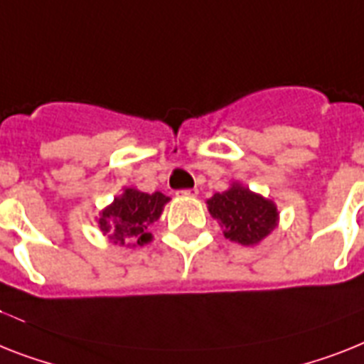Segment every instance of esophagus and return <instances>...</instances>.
<instances>
[{
    "instance_id": "34e87169",
    "label": "esophagus",
    "mask_w": 364,
    "mask_h": 364,
    "mask_svg": "<svg viewBox=\"0 0 364 364\" xmlns=\"http://www.w3.org/2000/svg\"><path fill=\"white\" fill-rule=\"evenodd\" d=\"M197 189H180V191H176V195L178 197H197Z\"/></svg>"
}]
</instances>
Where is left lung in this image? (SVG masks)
Masks as SVG:
<instances>
[{
  "mask_svg": "<svg viewBox=\"0 0 364 364\" xmlns=\"http://www.w3.org/2000/svg\"><path fill=\"white\" fill-rule=\"evenodd\" d=\"M208 212L223 227L225 238L242 245H255L275 229L277 206L242 184L208 199Z\"/></svg>",
  "mask_w": 364,
  "mask_h": 364,
  "instance_id": "1",
  "label": "left lung"
}]
</instances>
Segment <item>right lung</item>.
<instances>
[{"label":"right lung","instance_id":"right-lung-1","mask_svg":"<svg viewBox=\"0 0 364 364\" xmlns=\"http://www.w3.org/2000/svg\"><path fill=\"white\" fill-rule=\"evenodd\" d=\"M165 203H169V197L160 191L143 193L128 188L106 210H102L98 227L113 243L124 245L134 242L132 245H145L152 238L149 227L160 219Z\"/></svg>","mask_w":364,"mask_h":364}]
</instances>
